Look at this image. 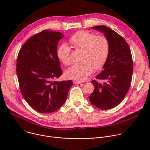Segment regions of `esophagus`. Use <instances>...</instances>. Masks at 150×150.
<instances>
[{
    "instance_id": "obj_1",
    "label": "esophagus",
    "mask_w": 150,
    "mask_h": 150,
    "mask_svg": "<svg viewBox=\"0 0 150 150\" xmlns=\"http://www.w3.org/2000/svg\"><path fill=\"white\" fill-rule=\"evenodd\" d=\"M73 82H74V84H79V83H82V82L81 81H76V80H75V81H73Z\"/></svg>"
}]
</instances>
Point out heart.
I'll return each instance as SVG.
<instances>
[{
	"label": "heart",
	"instance_id": "1",
	"mask_svg": "<svg viewBox=\"0 0 150 150\" xmlns=\"http://www.w3.org/2000/svg\"><path fill=\"white\" fill-rule=\"evenodd\" d=\"M69 42L76 49H81L80 62L68 69L67 76L79 81H83L93 72L94 69L101 68L110 53V41L105 35L87 31L79 30L72 34ZM71 48L66 42L59 46L56 51L58 59L66 66L71 64Z\"/></svg>",
	"mask_w": 150,
	"mask_h": 150
}]
</instances>
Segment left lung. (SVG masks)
I'll return each instance as SVG.
<instances>
[{
  "mask_svg": "<svg viewBox=\"0 0 150 150\" xmlns=\"http://www.w3.org/2000/svg\"><path fill=\"white\" fill-rule=\"evenodd\" d=\"M92 28L103 33L110 41V53L103 68L91 82L94 90L89 97L91 103L101 110H108L119 104L129 90L133 72V62L129 45L116 32L105 25Z\"/></svg>",
  "mask_w": 150,
  "mask_h": 150,
  "instance_id": "1",
  "label": "left lung"
}]
</instances>
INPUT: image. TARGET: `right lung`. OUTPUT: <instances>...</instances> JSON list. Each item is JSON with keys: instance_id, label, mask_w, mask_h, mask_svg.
<instances>
[{"instance_id": "1", "label": "right lung", "mask_w": 150, "mask_h": 150, "mask_svg": "<svg viewBox=\"0 0 150 150\" xmlns=\"http://www.w3.org/2000/svg\"><path fill=\"white\" fill-rule=\"evenodd\" d=\"M60 32L43 30L30 38L20 49L16 73L20 91L31 108L41 113L57 110L65 102L71 80L56 81L62 74L56 54Z\"/></svg>"}]
</instances>
